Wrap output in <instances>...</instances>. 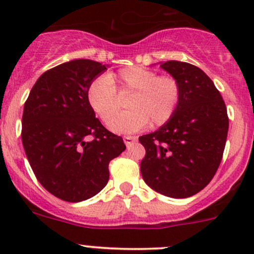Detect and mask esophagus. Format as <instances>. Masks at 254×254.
Listing matches in <instances>:
<instances>
[{
    "mask_svg": "<svg viewBox=\"0 0 254 254\" xmlns=\"http://www.w3.org/2000/svg\"><path fill=\"white\" fill-rule=\"evenodd\" d=\"M135 141H136V137H135V136H129V135L124 136V142H125V145L127 146V147H129L130 145H132V143H134Z\"/></svg>",
    "mask_w": 254,
    "mask_h": 254,
    "instance_id": "1",
    "label": "esophagus"
}]
</instances>
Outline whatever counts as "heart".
I'll use <instances>...</instances> for the list:
<instances>
[{
    "mask_svg": "<svg viewBox=\"0 0 254 254\" xmlns=\"http://www.w3.org/2000/svg\"><path fill=\"white\" fill-rule=\"evenodd\" d=\"M130 91L127 102L129 111L113 116L117 109L115 88ZM181 86L171 76L157 73L139 66H130L118 73H109L89 83L87 102L108 127L115 132L141 130L150 122L151 127H160L175 115L181 103Z\"/></svg>",
    "mask_w": 254,
    "mask_h": 254,
    "instance_id": "heart-1",
    "label": "heart"
}]
</instances>
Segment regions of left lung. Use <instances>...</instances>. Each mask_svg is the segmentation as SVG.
<instances>
[{
	"instance_id": "obj_1",
	"label": "left lung",
	"mask_w": 254,
	"mask_h": 254,
	"mask_svg": "<svg viewBox=\"0 0 254 254\" xmlns=\"http://www.w3.org/2000/svg\"><path fill=\"white\" fill-rule=\"evenodd\" d=\"M181 86V103L167 123L139 141L145 183L170 198H188L205 188L221 162L229 131L225 102L209 76L182 61L160 63Z\"/></svg>"
}]
</instances>
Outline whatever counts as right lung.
I'll return each instance as SVG.
<instances>
[{
  "label": "right lung",
  "mask_w": 254,
  "mask_h": 254,
  "mask_svg": "<svg viewBox=\"0 0 254 254\" xmlns=\"http://www.w3.org/2000/svg\"><path fill=\"white\" fill-rule=\"evenodd\" d=\"M77 59L37 79L24 104L22 142L38 181L53 195L78 203L98 194L109 179L108 165L125 150L87 102V88L108 68Z\"/></svg>",
  "instance_id": "obj_1"
}]
</instances>
